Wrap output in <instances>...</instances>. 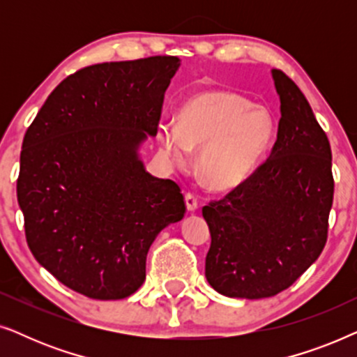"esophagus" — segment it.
Returning a JSON list of instances; mask_svg holds the SVG:
<instances>
[{
  "label": "esophagus",
  "mask_w": 357,
  "mask_h": 357,
  "mask_svg": "<svg viewBox=\"0 0 357 357\" xmlns=\"http://www.w3.org/2000/svg\"><path fill=\"white\" fill-rule=\"evenodd\" d=\"M185 206H187V211L193 213L198 209V198L195 197L193 193H187L185 195Z\"/></svg>",
  "instance_id": "34e87169"
}]
</instances>
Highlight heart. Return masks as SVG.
I'll return each instance as SVG.
<instances>
[{"label":"heart","mask_w":357,"mask_h":357,"mask_svg":"<svg viewBox=\"0 0 357 357\" xmlns=\"http://www.w3.org/2000/svg\"><path fill=\"white\" fill-rule=\"evenodd\" d=\"M275 131L268 109L227 91H204L185 102L177 121H160V149L177 167L198 151L197 169L213 190H229L255 172Z\"/></svg>","instance_id":"heart-1"}]
</instances>
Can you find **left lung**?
Wrapping results in <instances>:
<instances>
[{
	"label": "left lung",
	"instance_id": "left-lung-1",
	"mask_svg": "<svg viewBox=\"0 0 357 357\" xmlns=\"http://www.w3.org/2000/svg\"><path fill=\"white\" fill-rule=\"evenodd\" d=\"M271 76L281 119L270 158L203 208L211 232L204 275L214 291L236 299L287 289L324 250L333 203L328 138L294 81L278 70Z\"/></svg>",
	"mask_w": 357,
	"mask_h": 357
}]
</instances>
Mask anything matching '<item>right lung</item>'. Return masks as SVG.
<instances>
[{
	"mask_svg": "<svg viewBox=\"0 0 357 357\" xmlns=\"http://www.w3.org/2000/svg\"><path fill=\"white\" fill-rule=\"evenodd\" d=\"M178 68V56L87 66L53 89L24 136L17 202L29 248L91 299L138 291L151 243L183 218L178 185L141 159Z\"/></svg>",
	"mask_w": 357,
	"mask_h": 357,
	"instance_id": "right-lung-1",
	"label": "right lung"
}]
</instances>
